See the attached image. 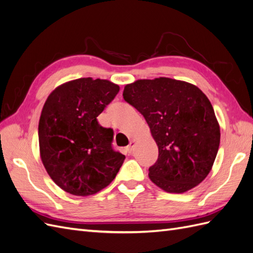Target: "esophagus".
Here are the masks:
<instances>
[{"label": "esophagus", "instance_id": "obj_1", "mask_svg": "<svg viewBox=\"0 0 253 253\" xmlns=\"http://www.w3.org/2000/svg\"><path fill=\"white\" fill-rule=\"evenodd\" d=\"M135 144H136V141H135V140H131V141H129V144L127 145V151H128V153H132V152H133Z\"/></svg>", "mask_w": 253, "mask_h": 253}]
</instances>
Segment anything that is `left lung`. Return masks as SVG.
Returning a JSON list of instances; mask_svg holds the SVG:
<instances>
[{"label": "left lung", "mask_w": 253, "mask_h": 253, "mask_svg": "<svg viewBox=\"0 0 253 253\" xmlns=\"http://www.w3.org/2000/svg\"><path fill=\"white\" fill-rule=\"evenodd\" d=\"M125 100L149 125L158 147L149 177L169 193H183L201 183L215 160L220 129L213 106L193 84L159 77L126 84Z\"/></svg>", "instance_id": "8db88e82"}]
</instances>
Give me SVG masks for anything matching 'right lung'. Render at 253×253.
<instances>
[{
    "label": "right lung",
    "instance_id": "add662e5",
    "mask_svg": "<svg viewBox=\"0 0 253 253\" xmlns=\"http://www.w3.org/2000/svg\"><path fill=\"white\" fill-rule=\"evenodd\" d=\"M109 80L80 78L53 89L39 121L40 156L57 186L77 196L96 194L116 177L126 156L112 148V128L97 117L118 94Z\"/></svg>",
    "mask_w": 253,
    "mask_h": 253
}]
</instances>
